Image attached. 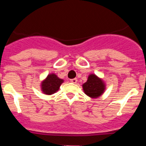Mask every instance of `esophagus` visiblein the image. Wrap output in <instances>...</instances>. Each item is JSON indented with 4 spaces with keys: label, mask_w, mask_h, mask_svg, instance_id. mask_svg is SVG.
Wrapping results in <instances>:
<instances>
[{
    "label": "esophagus",
    "mask_w": 146,
    "mask_h": 146,
    "mask_svg": "<svg viewBox=\"0 0 146 146\" xmlns=\"http://www.w3.org/2000/svg\"><path fill=\"white\" fill-rule=\"evenodd\" d=\"M70 82H73V83H76V82H77V79H76V78L72 79V80H70Z\"/></svg>",
    "instance_id": "esophagus-1"
}]
</instances>
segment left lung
<instances>
[{
	"label": "left lung",
	"mask_w": 146,
	"mask_h": 146,
	"mask_svg": "<svg viewBox=\"0 0 146 146\" xmlns=\"http://www.w3.org/2000/svg\"><path fill=\"white\" fill-rule=\"evenodd\" d=\"M84 92L91 98H98L104 91V84L101 79L96 76L95 74L89 76L88 80L82 85Z\"/></svg>",
	"instance_id": "obj_1"
}]
</instances>
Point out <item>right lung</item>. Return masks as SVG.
I'll use <instances>...</instances> for the list:
<instances>
[{"mask_svg": "<svg viewBox=\"0 0 146 146\" xmlns=\"http://www.w3.org/2000/svg\"><path fill=\"white\" fill-rule=\"evenodd\" d=\"M64 80L59 79L57 76L52 73L47 76L42 83V92L46 95H52L59 89Z\"/></svg>", "mask_w": 146, "mask_h": 146, "instance_id": "add662e5", "label": "right lung"}]
</instances>
